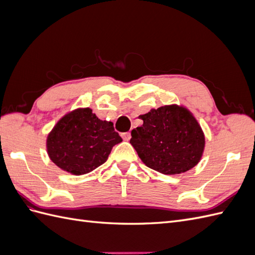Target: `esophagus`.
Masks as SVG:
<instances>
[{
    "label": "esophagus",
    "mask_w": 255,
    "mask_h": 255,
    "mask_svg": "<svg viewBox=\"0 0 255 255\" xmlns=\"http://www.w3.org/2000/svg\"><path fill=\"white\" fill-rule=\"evenodd\" d=\"M121 136H122V138H123V140H126V141H128V140L130 139V133H129V132L122 133Z\"/></svg>",
    "instance_id": "obj_1"
}]
</instances>
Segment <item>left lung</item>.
Wrapping results in <instances>:
<instances>
[{"label":"left lung","instance_id":"obj_1","mask_svg":"<svg viewBox=\"0 0 255 255\" xmlns=\"http://www.w3.org/2000/svg\"><path fill=\"white\" fill-rule=\"evenodd\" d=\"M130 144L142 163L163 174H180L201 159L205 138L196 118L183 106L166 105L140 115Z\"/></svg>","mask_w":255,"mask_h":255}]
</instances>
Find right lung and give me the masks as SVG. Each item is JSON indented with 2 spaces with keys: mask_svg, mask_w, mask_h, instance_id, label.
Instances as JSON below:
<instances>
[{
  "mask_svg": "<svg viewBox=\"0 0 255 255\" xmlns=\"http://www.w3.org/2000/svg\"><path fill=\"white\" fill-rule=\"evenodd\" d=\"M122 138L111 121H102L90 109H78L64 116L47 139L54 164L75 175L88 173L104 164Z\"/></svg>",
  "mask_w": 255,
  "mask_h": 255,
  "instance_id": "right-lung-1",
  "label": "right lung"
}]
</instances>
